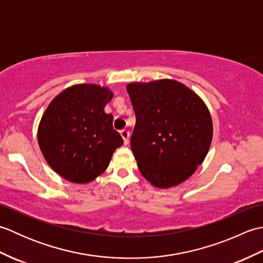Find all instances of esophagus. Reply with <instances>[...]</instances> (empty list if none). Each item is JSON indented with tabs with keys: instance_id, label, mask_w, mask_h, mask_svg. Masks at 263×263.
I'll list each match as a JSON object with an SVG mask.
<instances>
[{
	"instance_id": "obj_1",
	"label": "esophagus",
	"mask_w": 263,
	"mask_h": 263,
	"mask_svg": "<svg viewBox=\"0 0 263 263\" xmlns=\"http://www.w3.org/2000/svg\"><path fill=\"white\" fill-rule=\"evenodd\" d=\"M121 136L123 138V141H124V144H127L128 143V138H130V132H128V130H126V128H123V130H121Z\"/></svg>"
}]
</instances>
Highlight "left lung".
<instances>
[{
  "label": "left lung",
  "instance_id": "8db88e82",
  "mask_svg": "<svg viewBox=\"0 0 263 263\" xmlns=\"http://www.w3.org/2000/svg\"><path fill=\"white\" fill-rule=\"evenodd\" d=\"M126 90L136 113L131 149L139 171L160 189L187 180L202 164L212 140L203 100L170 79L132 82Z\"/></svg>",
  "mask_w": 263,
  "mask_h": 263
}]
</instances>
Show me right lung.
I'll use <instances>...</instances> for the list:
<instances>
[{"label": "right lung", "mask_w": 263, "mask_h": 263, "mask_svg": "<svg viewBox=\"0 0 263 263\" xmlns=\"http://www.w3.org/2000/svg\"><path fill=\"white\" fill-rule=\"evenodd\" d=\"M108 88L82 83L66 88L48 105L38 126V143L48 165L72 183H89L107 168L123 144L105 106Z\"/></svg>", "instance_id": "1"}]
</instances>
